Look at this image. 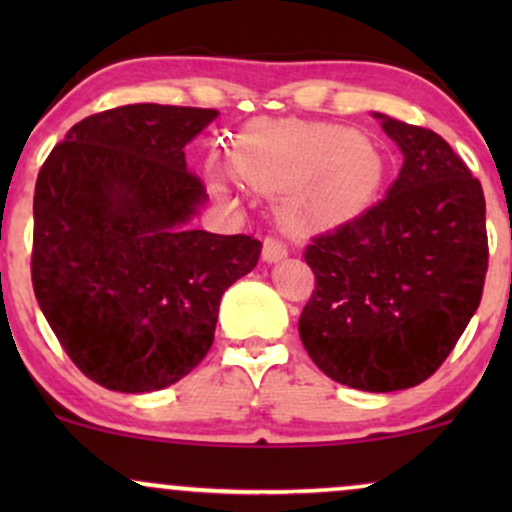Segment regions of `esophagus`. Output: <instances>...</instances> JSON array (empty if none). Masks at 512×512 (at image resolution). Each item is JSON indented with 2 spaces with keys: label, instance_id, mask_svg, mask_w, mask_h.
Wrapping results in <instances>:
<instances>
[{
  "label": "esophagus",
  "instance_id": "1",
  "mask_svg": "<svg viewBox=\"0 0 512 512\" xmlns=\"http://www.w3.org/2000/svg\"><path fill=\"white\" fill-rule=\"evenodd\" d=\"M286 255H289V245H286L284 240L276 238V236L264 238V250H262L264 262H279V260H284Z\"/></svg>",
  "mask_w": 512,
  "mask_h": 512
}]
</instances>
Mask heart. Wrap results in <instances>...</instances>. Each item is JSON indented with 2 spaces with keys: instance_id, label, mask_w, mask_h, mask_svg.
<instances>
[{
  "instance_id": "obj_1",
  "label": "heart",
  "mask_w": 512,
  "mask_h": 512,
  "mask_svg": "<svg viewBox=\"0 0 512 512\" xmlns=\"http://www.w3.org/2000/svg\"><path fill=\"white\" fill-rule=\"evenodd\" d=\"M233 168L264 192L293 190L284 202L293 223H337L361 211L383 180V154L354 129L262 122L238 137Z\"/></svg>"
}]
</instances>
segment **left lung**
Instances as JSON below:
<instances>
[{"mask_svg":"<svg viewBox=\"0 0 512 512\" xmlns=\"http://www.w3.org/2000/svg\"><path fill=\"white\" fill-rule=\"evenodd\" d=\"M402 149L387 195L310 240L315 289L298 317L313 363L366 392L407 390L455 349L489 269L481 182L433 129L375 115Z\"/></svg>","mask_w":512,"mask_h":512,"instance_id":"left-lung-1","label":"left lung"}]
</instances>
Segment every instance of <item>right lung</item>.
Here are the masks:
<instances>
[{"mask_svg": "<svg viewBox=\"0 0 512 512\" xmlns=\"http://www.w3.org/2000/svg\"><path fill=\"white\" fill-rule=\"evenodd\" d=\"M216 115L158 103L88 115L35 180V298L74 366L108 390L154 392L197 368L223 291L260 260L257 238L187 228L207 190L185 144Z\"/></svg>", "mask_w": 512, "mask_h": 512, "instance_id": "add662e5", "label": "right lung"}]
</instances>
